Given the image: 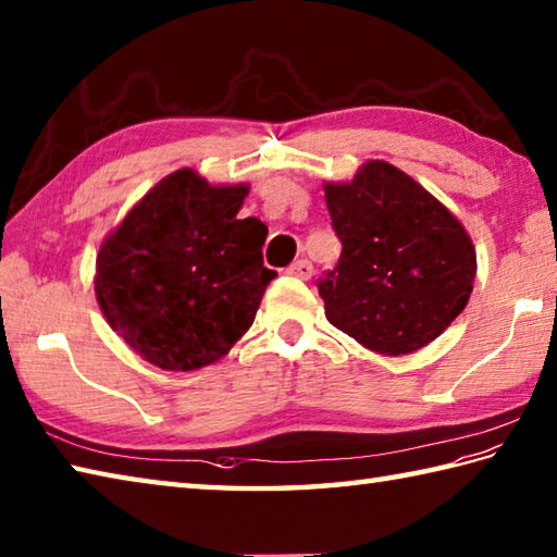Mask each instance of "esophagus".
Listing matches in <instances>:
<instances>
[{
	"label": "esophagus",
	"mask_w": 557,
	"mask_h": 557,
	"mask_svg": "<svg viewBox=\"0 0 557 557\" xmlns=\"http://www.w3.org/2000/svg\"><path fill=\"white\" fill-rule=\"evenodd\" d=\"M312 271L314 269H312V264L308 262V259H298V262L288 267V274L295 276V278H302V281H308L312 276Z\"/></svg>",
	"instance_id": "34e87169"
}]
</instances>
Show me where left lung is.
<instances>
[{"label": "left lung", "instance_id": "1", "mask_svg": "<svg viewBox=\"0 0 557 557\" xmlns=\"http://www.w3.org/2000/svg\"><path fill=\"white\" fill-rule=\"evenodd\" d=\"M342 257L320 281L324 314L362 348L406 356L467 308L475 247L445 203L387 161L324 183Z\"/></svg>", "mask_w": 557, "mask_h": 557}]
</instances>
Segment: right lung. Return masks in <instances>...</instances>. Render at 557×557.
<instances>
[{
  "instance_id": "add662e5",
  "label": "right lung",
  "mask_w": 557,
  "mask_h": 557,
  "mask_svg": "<svg viewBox=\"0 0 557 557\" xmlns=\"http://www.w3.org/2000/svg\"><path fill=\"white\" fill-rule=\"evenodd\" d=\"M249 185H209L180 168L134 203L96 257V300L151 366L189 372L221 360L255 322L276 271L269 228L237 219Z\"/></svg>"
}]
</instances>
